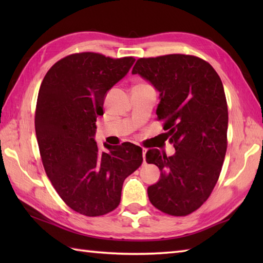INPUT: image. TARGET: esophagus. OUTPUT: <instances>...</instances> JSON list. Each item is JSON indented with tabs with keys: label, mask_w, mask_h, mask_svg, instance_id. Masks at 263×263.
Masks as SVG:
<instances>
[{
	"label": "esophagus",
	"mask_w": 263,
	"mask_h": 263,
	"mask_svg": "<svg viewBox=\"0 0 263 263\" xmlns=\"http://www.w3.org/2000/svg\"><path fill=\"white\" fill-rule=\"evenodd\" d=\"M146 153H147V149H142V157H143V163H144V159H146Z\"/></svg>",
	"instance_id": "34e87169"
}]
</instances>
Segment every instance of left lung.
I'll return each mask as SVG.
<instances>
[{
	"instance_id": "1",
	"label": "left lung",
	"mask_w": 263,
	"mask_h": 263,
	"mask_svg": "<svg viewBox=\"0 0 263 263\" xmlns=\"http://www.w3.org/2000/svg\"><path fill=\"white\" fill-rule=\"evenodd\" d=\"M159 92L156 114L175 154H146L160 171L148 187L150 202L172 216H186L209 198L227 149L228 110L224 87L212 66L192 55L139 59L132 69Z\"/></svg>"
}]
</instances>
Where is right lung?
<instances>
[{"mask_svg": "<svg viewBox=\"0 0 263 263\" xmlns=\"http://www.w3.org/2000/svg\"><path fill=\"white\" fill-rule=\"evenodd\" d=\"M136 59L97 53L69 55L48 70L39 88L35 128L39 152L54 189L71 209L96 217L113 211L124 180L142 163V149L95 140L106 95Z\"/></svg>", "mask_w": 263, "mask_h": 263, "instance_id": "add662e5", "label": "right lung"}]
</instances>
